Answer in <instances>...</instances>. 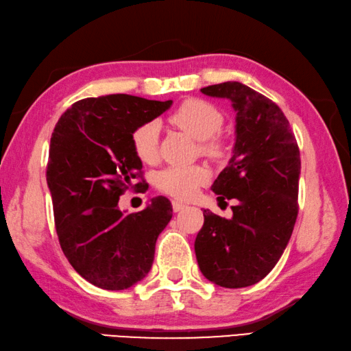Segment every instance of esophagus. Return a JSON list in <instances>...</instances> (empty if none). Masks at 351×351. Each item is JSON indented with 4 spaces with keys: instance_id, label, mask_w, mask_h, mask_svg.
Masks as SVG:
<instances>
[{
    "instance_id": "obj_1",
    "label": "esophagus",
    "mask_w": 351,
    "mask_h": 351,
    "mask_svg": "<svg viewBox=\"0 0 351 351\" xmlns=\"http://www.w3.org/2000/svg\"><path fill=\"white\" fill-rule=\"evenodd\" d=\"M171 207H173V212H181L182 208H186V206H184V204L180 202V201L171 202Z\"/></svg>"
}]
</instances>
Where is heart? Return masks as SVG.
Listing matches in <instances>:
<instances>
[{
	"instance_id": "1",
	"label": "heart",
	"mask_w": 351,
	"mask_h": 351,
	"mask_svg": "<svg viewBox=\"0 0 351 351\" xmlns=\"http://www.w3.org/2000/svg\"><path fill=\"white\" fill-rule=\"evenodd\" d=\"M170 123L189 132L201 141V150L208 156L218 158L222 154V144L216 133H219L224 118L213 104L204 99L192 98L181 103L170 114ZM159 124L155 119L144 121L133 129L130 135L132 149L144 162H154L158 158ZM210 171L206 165H178L171 164L155 175V186L162 193L176 199H190L197 189L208 181Z\"/></svg>"
}]
</instances>
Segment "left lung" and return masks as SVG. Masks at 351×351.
I'll return each mask as SVG.
<instances>
[{
  "instance_id": "obj_1",
  "label": "left lung",
  "mask_w": 351,
  "mask_h": 351,
  "mask_svg": "<svg viewBox=\"0 0 351 351\" xmlns=\"http://www.w3.org/2000/svg\"><path fill=\"white\" fill-rule=\"evenodd\" d=\"M201 92L230 99L237 110L233 156L212 190L219 204L238 202L232 219L204 210L195 253L208 281L241 289L269 275L289 244L299 210L301 156L289 119L271 99L237 81Z\"/></svg>"
}]
</instances>
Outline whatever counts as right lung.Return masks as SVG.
<instances>
[{
    "mask_svg": "<svg viewBox=\"0 0 351 351\" xmlns=\"http://www.w3.org/2000/svg\"><path fill=\"white\" fill-rule=\"evenodd\" d=\"M170 106L124 93L86 98L62 113L53 129L46 176L60 245L70 265L99 289L124 290L141 281L173 215L164 196L136 213L118 208L125 190L144 193L149 187L132 149L133 129Z\"/></svg>",
    "mask_w": 351,
    "mask_h": 351,
    "instance_id": "obj_1",
    "label": "right lung"
}]
</instances>
